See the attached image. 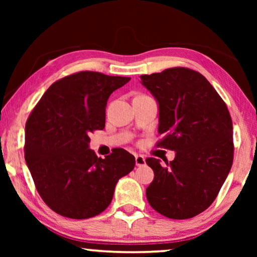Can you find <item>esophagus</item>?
Segmentation results:
<instances>
[{
    "label": "esophagus",
    "mask_w": 257,
    "mask_h": 257,
    "mask_svg": "<svg viewBox=\"0 0 257 257\" xmlns=\"http://www.w3.org/2000/svg\"><path fill=\"white\" fill-rule=\"evenodd\" d=\"M135 161H136L137 167H142V165H145V163H146L145 158L143 155H136V156H135Z\"/></svg>",
    "instance_id": "esophagus-1"
}]
</instances>
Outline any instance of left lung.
I'll return each mask as SVG.
<instances>
[{
	"mask_svg": "<svg viewBox=\"0 0 257 257\" xmlns=\"http://www.w3.org/2000/svg\"><path fill=\"white\" fill-rule=\"evenodd\" d=\"M141 80L159 104V146L176 152L170 164L146 159L154 171L147 201L164 216L189 219L211 205L231 169V116L199 72L171 68Z\"/></svg>",
	"mask_w": 257,
	"mask_h": 257,
	"instance_id": "obj_1",
	"label": "left lung"
}]
</instances>
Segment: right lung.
Masks as SVG:
<instances>
[{
  "instance_id": "obj_1",
  "label": "right lung",
  "mask_w": 257,
  "mask_h": 257,
  "mask_svg": "<svg viewBox=\"0 0 257 257\" xmlns=\"http://www.w3.org/2000/svg\"><path fill=\"white\" fill-rule=\"evenodd\" d=\"M130 80L82 71L55 81L26 123L25 160L50 208L88 219L110 205L116 182L135 168L134 155L114 149L105 159L89 149V134L105 127L110 95Z\"/></svg>"
}]
</instances>
